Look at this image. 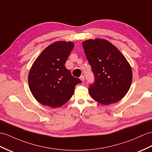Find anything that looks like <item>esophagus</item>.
I'll return each mask as SVG.
<instances>
[{
	"mask_svg": "<svg viewBox=\"0 0 152 152\" xmlns=\"http://www.w3.org/2000/svg\"><path fill=\"white\" fill-rule=\"evenodd\" d=\"M79 79H80V80H82L83 82V81L84 80V77L83 75H81V76L80 77V78H79Z\"/></svg>",
	"mask_w": 152,
	"mask_h": 152,
	"instance_id": "34e87169",
	"label": "esophagus"
}]
</instances>
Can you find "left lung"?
<instances>
[{"instance_id":"obj_1","label":"left lung","mask_w":152,"mask_h":152,"mask_svg":"<svg viewBox=\"0 0 152 152\" xmlns=\"http://www.w3.org/2000/svg\"><path fill=\"white\" fill-rule=\"evenodd\" d=\"M85 54L95 75L89 94L101 104L115 103L127 94L132 82V70L117 48L104 39L85 40Z\"/></svg>"}]
</instances>
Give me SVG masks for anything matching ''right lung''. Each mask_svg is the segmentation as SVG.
I'll return each mask as SVG.
<instances>
[{
	"label": "right lung",
	"instance_id": "right-lung-1",
	"mask_svg": "<svg viewBox=\"0 0 152 152\" xmlns=\"http://www.w3.org/2000/svg\"><path fill=\"white\" fill-rule=\"evenodd\" d=\"M73 47L71 41L55 42L33 62L28 84L33 97L42 105L51 108L62 106L72 97L76 85L81 83L64 65Z\"/></svg>",
	"mask_w": 152,
	"mask_h": 152
}]
</instances>
